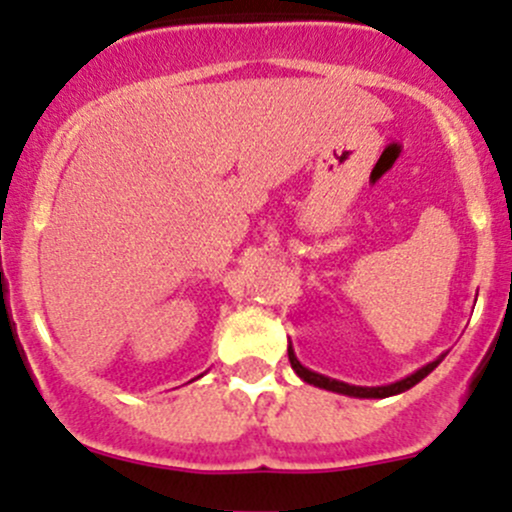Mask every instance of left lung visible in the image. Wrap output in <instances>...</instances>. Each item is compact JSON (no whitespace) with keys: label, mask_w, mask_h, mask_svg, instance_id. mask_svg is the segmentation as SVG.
I'll return each instance as SVG.
<instances>
[{"label":"left lung","mask_w":512,"mask_h":512,"mask_svg":"<svg viewBox=\"0 0 512 512\" xmlns=\"http://www.w3.org/2000/svg\"><path fill=\"white\" fill-rule=\"evenodd\" d=\"M289 363H292V368L297 370V375L304 383L309 385H316V387H324V390H331V392H341V395H351V397H390V395H397V392H405L410 390L419 383V380L427 378L429 373H432L434 368L439 365V360H434V363L424 365L422 370H417V373H412L410 378L400 380V383H392V385H385V387H355V385H348V383H338V380H331V378H324V375L314 373V370L304 368V365L299 363L297 355H294L292 346H289Z\"/></svg>","instance_id":"obj_1"}]
</instances>
